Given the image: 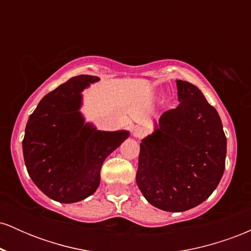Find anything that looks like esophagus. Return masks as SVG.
Segmentation results:
<instances>
[{
    "mask_svg": "<svg viewBox=\"0 0 251 251\" xmlns=\"http://www.w3.org/2000/svg\"><path fill=\"white\" fill-rule=\"evenodd\" d=\"M144 134H145V129L143 127H134L133 131H132V135H133L134 138H142L144 137Z\"/></svg>",
    "mask_w": 251,
    "mask_h": 251,
    "instance_id": "34e87169",
    "label": "esophagus"
}]
</instances>
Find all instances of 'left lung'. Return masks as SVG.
<instances>
[{
  "mask_svg": "<svg viewBox=\"0 0 251 251\" xmlns=\"http://www.w3.org/2000/svg\"><path fill=\"white\" fill-rule=\"evenodd\" d=\"M179 105L164 112L140 143L135 179L155 208L181 212L208 200L226 168V138L217 111L195 85L176 80Z\"/></svg>",
  "mask_w": 251,
  "mask_h": 251,
  "instance_id": "left-lung-1",
  "label": "left lung"
}]
</instances>
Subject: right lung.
Wrapping results in <instances>:
<instances>
[{"label": "right lung", "mask_w": 251, "mask_h": 251, "mask_svg": "<svg viewBox=\"0 0 251 251\" xmlns=\"http://www.w3.org/2000/svg\"><path fill=\"white\" fill-rule=\"evenodd\" d=\"M99 77H71L41 99L22 142L25 168L46 196L75 203L96 192L102 163L129 137L126 129L100 131L80 112L82 91Z\"/></svg>", "instance_id": "obj_1"}]
</instances>
